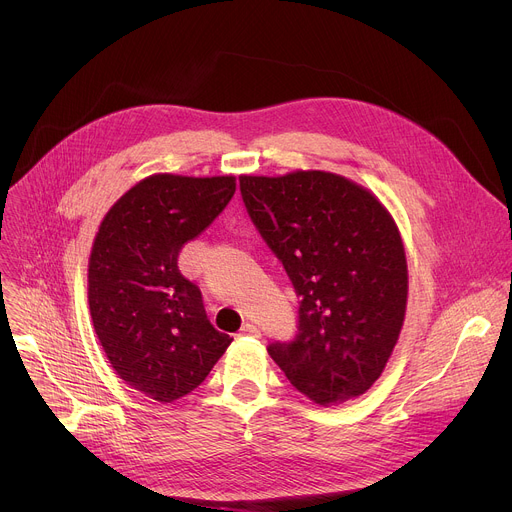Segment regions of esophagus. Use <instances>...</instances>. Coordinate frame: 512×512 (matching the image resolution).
Returning <instances> with one entry per match:
<instances>
[{
  "instance_id": "1",
  "label": "esophagus",
  "mask_w": 512,
  "mask_h": 512,
  "mask_svg": "<svg viewBox=\"0 0 512 512\" xmlns=\"http://www.w3.org/2000/svg\"><path fill=\"white\" fill-rule=\"evenodd\" d=\"M241 334H243V336H259L261 332H259V328H257L255 324L247 322V324H243V328H241Z\"/></svg>"
}]
</instances>
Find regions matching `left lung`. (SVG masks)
Instances as JSON below:
<instances>
[{"mask_svg": "<svg viewBox=\"0 0 512 512\" xmlns=\"http://www.w3.org/2000/svg\"><path fill=\"white\" fill-rule=\"evenodd\" d=\"M239 182L253 225L302 298L296 338L269 344V356L318 405L369 391L407 308V259L391 212L367 188L322 170Z\"/></svg>", "mask_w": 512, "mask_h": 512, "instance_id": "8db88e82", "label": "left lung"}]
</instances>
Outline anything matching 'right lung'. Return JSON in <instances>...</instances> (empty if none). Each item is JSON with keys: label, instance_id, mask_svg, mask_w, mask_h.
I'll return each mask as SVG.
<instances>
[{"label": "right lung", "instance_id": "obj_1", "mask_svg": "<svg viewBox=\"0 0 512 512\" xmlns=\"http://www.w3.org/2000/svg\"><path fill=\"white\" fill-rule=\"evenodd\" d=\"M235 188V176H148L109 208L95 235L89 308L97 338L115 373L160 403L194 391L233 342L206 318L178 255Z\"/></svg>", "mask_w": 512, "mask_h": 512}]
</instances>
